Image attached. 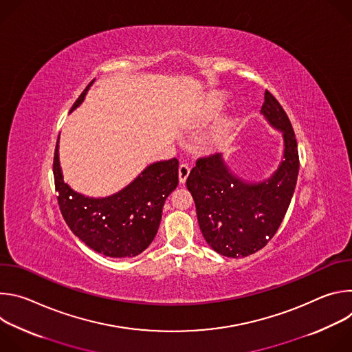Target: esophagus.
Masks as SVG:
<instances>
[{"label": "esophagus", "instance_id": "34e87169", "mask_svg": "<svg viewBox=\"0 0 352 352\" xmlns=\"http://www.w3.org/2000/svg\"><path fill=\"white\" fill-rule=\"evenodd\" d=\"M189 171H190V168H189L188 164H181V166H179L178 174H179V182H181V184H184V182L186 181V178H188V175H189Z\"/></svg>", "mask_w": 352, "mask_h": 352}]
</instances>
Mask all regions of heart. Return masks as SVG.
<instances>
[{
	"instance_id": "heart-1",
	"label": "heart",
	"mask_w": 352,
	"mask_h": 352,
	"mask_svg": "<svg viewBox=\"0 0 352 352\" xmlns=\"http://www.w3.org/2000/svg\"><path fill=\"white\" fill-rule=\"evenodd\" d=\"M223 103H224V98H223L221 94H214V96H212L210 104H209V107H208V116L212 117V116L217 114V111L221 109Z\"/></svg>"
}]
</instances>
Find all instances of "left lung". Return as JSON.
<instances>
[{
  "label": "left lung",
  "instance_id": "obj_1",
  "mask_svg": "<svg viewBox=\"0 0 352 352\" xmlns=\"http://www.w3.org/2000/svg\"><path fill=\"white\" fill-rule=\"evenodd\" d=\"M261 111L284 139L283 162L269 179L242 181L219 153L199 157L186 179L200 231L216 252L227 258L252 255L274 236L296 185L299 157L289 118L269 90Z\"/></svg>",
  "mask_w": 352,
  "mask_h": 352
}]
</instances>
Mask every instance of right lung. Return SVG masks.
<instances>
[{"label": "right lung", "instance_id": "right-lung-1", "mask_svg": "<svg viewBox=\"0 0 352 352\" xmlns=\"http://www.w3.org/2000/svg\"><path fill=\"white\" fill-rule=\"evenodd\" d=\"M89 86L78 97L71 111L83 102ZM53 171L58 206L65 223L90 249L110 258L136 256L152 243L166 199L178 185V160L174 157L150 164L133 182L113 196L103 199L83 196L64 182L58 140Z\"/></svg>", "mask_w": 352, "mask_h": 352}]
</instances>
